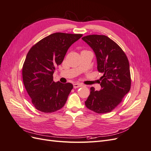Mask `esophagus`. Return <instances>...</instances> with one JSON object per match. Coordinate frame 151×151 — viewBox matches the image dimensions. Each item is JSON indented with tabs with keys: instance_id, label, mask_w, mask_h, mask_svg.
Wrapping results in <instances>:
<instances>
[{
	"instance_id": "34e87169",
	"label": "esophagus",
	"mask_w": 151,
	"mask_h": 151,
	"mask_svg": "<svg viewBox=\"0 0 151 151\" xmlns=\"http://www.w3.org/2000/svg\"><path fill=\"white\" fill-rule=\"evenodd\" d=\"M73 86H74V88H80V87H83V84H79V83H74V84H73Z\"/></svg>"
}]
</instances>
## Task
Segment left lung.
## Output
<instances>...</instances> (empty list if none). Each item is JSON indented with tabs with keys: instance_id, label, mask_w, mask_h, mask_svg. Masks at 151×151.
I'll use <instances>...</instances> for the list:
<instances>
[{
	"instance_id": "1",
	"label": "left lung",
	"mask_w": 151,
	"mask_h": 151,
	"mask_svg": "<svg viewBox=\"0 0 151 151\" xmlns=\"http://www.w3.org/2000/svg\"><path fill=\"white\" fill-rule=\"evenodd\" d=\"M82 39L93 50L98 70L103 74L100 78L101 90L91 87L86 106L97 113L111 112L130 89L129 60L119 45L106 36L91 35Z\"/></svg>"
}]
</instances>
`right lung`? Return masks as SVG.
I'll return each mask as SVG.
<instances>
[{"mask_svg": "<svg viewBox=\"0 0 151 151\" xmlns=\"http://www.w3.org/2000/svg\"><path fill=\"white\" fill-rule=\"evenodd\" d=\"M82 36V34L53 33L29 50L22 66V79L31 102L38 110L52 113L64 106L73 85L55 83L53 74L63 62L68 49Z\"/></svg>", "mask_w": 151, "mask_h": 151, "instance_id": "right-lung-1", "label": "right lung"}]
</instances>
